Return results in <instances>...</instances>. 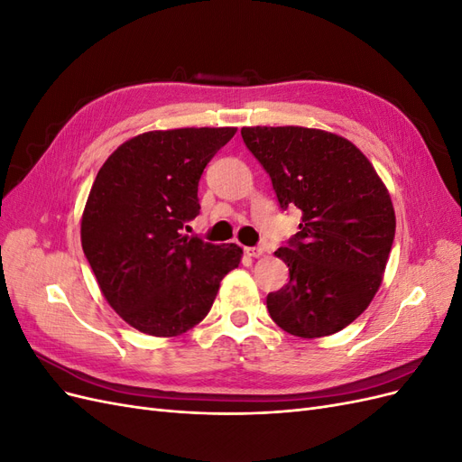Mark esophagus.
Returning <instances> with one entry per match:
<instances>
[{
    "label": "esophagus",
    "instance_id": "34e87169",
    "mask_svg": "<svg viewBox=\"0 0 462 462\" xmlns=\"http://www.w3.org/2000/svg\"><path fill=\"white\" fill-rule=\"evenodd\" d=\"M245 253L250 258H260V256H263V248L262 246H246Z\"/></svg>",
    "mask_w": 462,
    "mask_h": 462
}]
</instances>
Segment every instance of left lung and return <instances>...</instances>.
I'll return each instance as SVG.
<instances>
[{"instance_id": "obj_1", "label": "left lung", "mask_w": 462, "mask_h": 462, "mask_svg": "<svg viewBox=\"0 0 462 462\" xmlns=\"http://www.w3.org/2000/svg\"><path fill=\"white\" fill-rule=\"evenodd\" d=\"M270 173L279 206H297L299 233L275 250L289 283L268 295L272 319L302 339L326 337L368 309L395 236V209L370 160L351 141L309 127H243Z\"/></svg>"}]
</instances>
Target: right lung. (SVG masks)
<instances>
[{
    "instance_id": "add662e5",
    "label": "right lung",
    "mask_w": 462,
    "mask_h": 462,
    "mask_svg": "<svg viewBox=\"0 0 462 462\" xmlns=\"http://www.w3.org/2000/svg\"><path fill=\"white\" fill-rule=\"evenodd\" d=\"M235 127L148 131L123 143L97 171L80 243L102 295L127 324L177 337L208 316L243 248L183 235L200 212L199 180Z\"/></svg>"
}]
</instances>
